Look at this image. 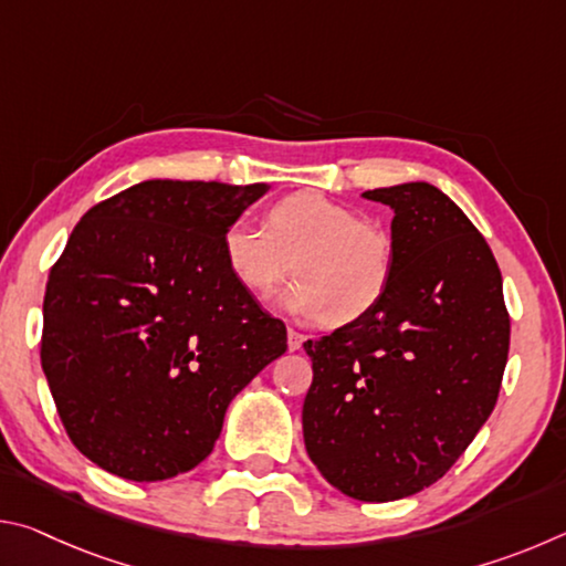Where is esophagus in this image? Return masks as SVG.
Wrapping results in <instances>:
<instances>
[{
    "label": "esophagus",
    "mask_w": 566,
    "mask_h": 566,
    "mask_svg": "<svg viewBox=\"0 0 566 566\" xmlns=\"http://www.w3.org/2000/svg\"><path fill=\"white\" fill-rule=\"evenodd\" d=\"M302 342H304V334H300L296 329H290L286 332V347H290V352H296L302 347Z\"/></svg>",
    "instance_id": "34e87169"
}]
</instances>
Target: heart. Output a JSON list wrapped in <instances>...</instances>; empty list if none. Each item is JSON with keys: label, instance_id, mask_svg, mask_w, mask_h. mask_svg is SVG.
I'll list each match as a JSON object with an SVG mask.
<instances>
[{"label": "heart", "instance_id": "heart-1", "mask_svg": "<svg viewBox=\"0 0 566 566\" xmlns=\"http://www.w3.org/2000/svg\"><path fill=\"white\" fill-rule=\"evenodd\" d=\"M395 242L387 229L322 191H294L266 209V229L244 219L222 234L227 272L254 300L286 276H300L282 294L286 310L306 319L349 324L375 310L395 274Z\"/></svg>", "mask_w": 566, "mask_h": 566}]
</instances>
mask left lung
<instances>
[{"label": "left lung", "mask_w": 566, "mask_h": 566, "mask_svg": "<svg viewBox=\"0 0 566 566\" xmlns=\"http://www.w3.org/2000/svg\"><path fill=\"white\" fill-rule=\"evenodd\" d=\"M395 209V274L367 317L306 339V454L359 502L442 479L490 419L510 354L502 272L486 239L427 181L364 191Z\"/></svg>", "instance_id": "1"}]
</instances>
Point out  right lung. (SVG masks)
<instances>
[{
    "label": "right lung",
    "instance_id": "1",
    "mask_svg": "<svg viewBox=\"0 0 566 566\" xmlns=\"http://www.w3.org/2000/svg\"><path fill=\"white\" fill-rule=\"evenodd\" d=\"M266 185L149 179L80 219L44 292L42 369L72 444L159 482L214 449L224 411L286 352L227 272L222 234Z\"/></svg>",
    "mask_w": 566,
    "mask_h": 566
}]
</instances>
